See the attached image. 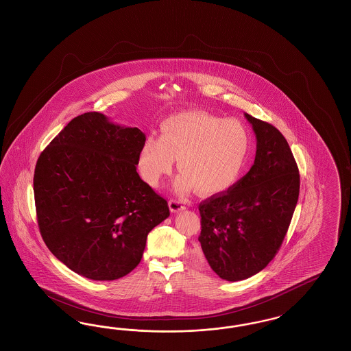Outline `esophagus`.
I'll use <instances>...</instances> for the list:
<instances>
[{
    "mask_svg": "<svg viewBox=\"0 0 351 351\" xmlns=\"http://www.w3.org/2000/svg\"><path fill=\"white\" fill-rule=\"evenodd\" d=\"M169 207L171 213H179L185 208V206L182 205V202L178 199H169Z\"/></svg>",
    "mask_w": 351,
    "mask_h": 351,
    "instance_id": "obj_1",
    "label": "esophagus"
}]
</instances>
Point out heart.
I'll return each instance as SVG.
<instances>
[{
    "instance_id": "b5f03b06",
    "label": "heart",
    "mask_w": 351,
    "mask_h": 351,
    "mask_svg": "<svg viewBox=\"0 0 351 351\" xmlns=\"http://www.w3.org/2000/svg\"><path fill=\"white\" fill-rule=\"evenodd\" d=\"M250 147V132L239 119L191 111L173 115L162 124L160 137L147 136L138 153L143 180L158 186L173 169L182 171L173 186L178 193L195 191L213 195L237 180Z\"/></svg>"
}]
</instances>
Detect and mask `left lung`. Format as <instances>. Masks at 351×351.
I'll list each match as a JSON object with an SVG mask.
<instances>
[{
  "label": "left lung",
  "instance_id": "1",
  "mask_svg": "<svg viewBox=\"0 0 351 351\" xmlns=\"http://www.w3.org/2000/svg\"><path fill=\"white\" fill-rule=\"evenodd\" d=\"M256 137L254 165L228 191L202 201L198 241L227 281L250 278L274 259L300 195V171L276 127L245 114Z\"/></svg>",
  "mask_w": 351,
  "mask_h": 351
}]
</instances>
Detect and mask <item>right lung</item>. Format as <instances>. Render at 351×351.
Returning a JSON list of instances; mask_svg holds the SVG:
<instances>
[{"label": "right lung", "mask_w": 351, "mask_h": 351, "mask_svg": "<svg viewBox=\"0 0 351 351\" xmlns=\"http://www.w3.org/2000/svg\"><path fill=\"white\" fill-rule=\"evenodd\" d=\"M145 134L101 112L73 118L37 159V223L49 250L90 280L123 278L140 263L167 201L136 171Z\"/></svg>", "instance_id": "right-lung-1"}]
</instances>
